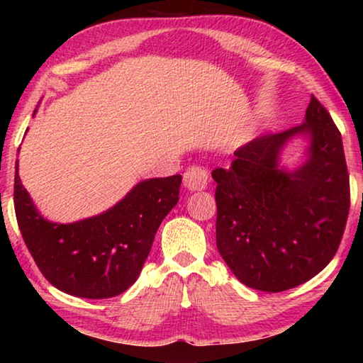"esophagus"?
<instances>
[{
  "label": "esophagus",
  "mask_w": 363,
  "mask_h": 363,
  "mask_svg": "<svg viewBox=\"0 0 363 363\" xmlns=\"http://www.w3.org/2000/svg\"><path fill=\"white\" fill-rule=\"evenodd\" d=\"M208 182H210V173H208L206 168L199 167V164L189 167L184 173V186L189 190L206 189Z\"/></svg>",
  "instance_id": "obj_1"
}]
</instances>
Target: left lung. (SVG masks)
<instances>
[{
    "mask_svg": "<svg viewBox=\"0 0 363 363\" xmlns=\"http://www.w3.org/2000/svg\"><path fill=\"white\" fill-rule=\"evenodd\" d=\"M298 132L311 134L310 160L279 170L278 152ZM216 181V245L233 275L255 290L280 293L320 272L340 248L351 206L341 133L315 96L306 121L264 134L233 152Z\"/></svg>",
    "mask_w": 363,
    "mask_h": 363,
    "instance_id": "obj_1",
    "label": "left lung"
}]
</instances>
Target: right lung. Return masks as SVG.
Listing matches in <instances>:
<instances>
[{
  "label": "right lung",
  "instance_id": "1",
  "mask_svg": "<svg viewBox=\"0 0 363 363\" xmlns=\"http://www.w3.org/2000/svg\"><path fill=\"white\" fill-rule=\"evenodd\" d=\"M181 182V174L144 181L99 216L54 224L36 211L16 167L17 224L49 284L72 296L112 298L138 280L160 224L179 200Z\"/></svg>",
  "mask_w": 363,
  "mask_h": 363
}]
</instances>
